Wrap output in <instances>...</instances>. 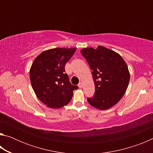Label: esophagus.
Here are the masks:
<instances>
[{
  "label": "esophagus",
  "instance_id": "34e87169",
  "mask_svg": "<svg viewBox=\"0 0 153 153\" xmlns=\"http://www.w3.org/2000/svg\"><path fill=\"white\" fill-rule=\"evenodd\" d=\"M78 87L79 88H82V82H79L78 84Z\"/></svg>",
  "mask_w": 153,
  "mask_h": 153
}]
</instances>
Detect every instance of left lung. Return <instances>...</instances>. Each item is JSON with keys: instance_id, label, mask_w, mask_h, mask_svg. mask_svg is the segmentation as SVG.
<instances>
[{"instance_id": "obj_1", "label": "left lung", "mask_w": 153, "mask_h": 153, "mask_svg": "<svg viewBox=\"0 0 153 153\" xmlns=\"http://www.w3.org/2000/svg\"><path fill=\"white\" fill-rule=\"evenodd\" d=\"M80 52L91 69L95 86L94 94L88 102L98 109L110 108L128 88L130 76L126 63L118 53L102 46Z\"/></svg>"}]
</instances>
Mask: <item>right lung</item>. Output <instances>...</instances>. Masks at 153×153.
<instances>
[{
	"instance_id": "1",
	"label": "right lung",
	"mask_w": 153,
	"mask_h": 153,
	"mask_svg": "<svg viewBox=\"0 0 153 153\" xmlns=\"http://www.w3.org/2000/svg\"><path fill=\"white\" fill-rule=\"evenodd\" d=\"M76 48H55L40 53L30 71V82L36 97L47 107L59 108L68 104L74 90L65 66Z\"/></svg>"
}]
</instances>
